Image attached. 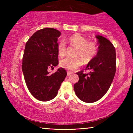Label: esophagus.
Segmentation results:
<instances>
[{"mask_svg":"<svg viewBox=\"0 0 133 133\" xmlns=\"http://www.w3.org/2000/svg\"><path fill=\"white\" fill-rule=\"evenodd\" d=\"M71 74H72V73H71V72H70V71H67V76H69L70 75H71Z\"/></svg>","mask_w":133,"mask_h":133,"instance_id":"34e87169","label":"esophagus"}]
</instances>
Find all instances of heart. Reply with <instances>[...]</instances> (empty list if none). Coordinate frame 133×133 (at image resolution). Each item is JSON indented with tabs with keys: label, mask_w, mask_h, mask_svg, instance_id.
<instances>
[{
	"label": "heart",
	"mask_w": 133,
	"mask_h": 133,
	"mask_svg": "<svg viewBox=\"0 0 133 133\" xmlns=\"http://www.w3.org/2000/svg\"><path fill=\"white\" fill-rule=\"evenodd\" d=\"M69 42L77 48L76 55H79L85 63H88L94 58L98 51V45L95 42H88L87 39L79 34L71 36ZM66 51V45L64 42L61 41L58 44L57 51L60 56H63ZM83 64L82 60L79 57H66L60 62V66L70 71H74Z\"/></svg>",
	"instance_id": "heart-1"
}]
</instances>
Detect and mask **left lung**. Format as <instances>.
<instances>
[{
	"label": "left lung",
	"instance_id": "1",
	"mask_svg": "<svg viewBox=\"0 0 133 133\" xmlns=\"http://www.w3.org/2000/svg\"><path fill=\"white\" fill-rule=\"evenodd\" d=\"M98 45L97 55L87 64L86 70L76 74L79 80L74 85L77 97L85 103H94L102 98L109 89L116 73V49L104 37L96 35Z\"/></svg>",
	"mask_w": 133,
	"mask_h": 133
}]
</instances>
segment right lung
I'll list each match as a JSON object with an SVG mask.
<instances>
[{
  "label": "right lung",
  "instance_id": "right-lung-1",
  "mask_svg": "<svg viewBox=\"0 0 133 133\" xmlns=\"http://www.w3.org/2000/svg\"><path fill=\"white\" fill-rule=\"evenodd\" d=\"M61 33L53 28H44L33 34L26 42L22 71L29 91L42 102H48L57 96L60 85L67 76L60 67L50 74L49 68L58 65L57 40Z\"/></svg>",
  "mask_w": 133,
  "mask_h": 133
}]
</instances>
